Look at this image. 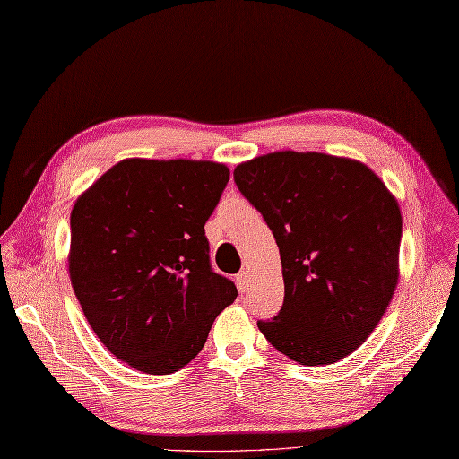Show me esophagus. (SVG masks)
I'll return each instance as SVG.
<instances>
[{
    "label": "esophagus",
    "mask_w": 459,
    "mask_h": 459,
    "mask_svg": "<svg viewBox=\"0 0 459 459\" xmlns=\"http://www.w3.org/2000/svg\"><path fill=\"white\" fill-rule=\"evenodd\" d=\"M247 277H249L247 271H241V273H238V275H236V283H238V289H239L241 293H246V291H247V287H249Z\"/></svg>",
    "instance_id": "obj_1"
}]
</instances>
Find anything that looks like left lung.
Here are the masks:
<instances>
[{
	"mask_svg": "<svg viewBox=\"0 0 459 459\" xmlns=\"http://www.w3.org/2000/svg\"><path fill=\"white\" fill-rule=\"evenodd\" d=\"M273 231L285 299L257 326L305 367L333 364L377 329L398 285V200L367 164L323 152L279 151L233 170Z\"/></svg>",
	"mask_w": 459,
	"mask_h": 459,
	"instance_id": "8db88e82",
	"label": "left lung"
}]
</instances>
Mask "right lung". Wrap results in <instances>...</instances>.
Segmentation results:
<instances>
[{
  "label": "right lung",
  "mask_w": 459,
  "mask_h": 459,
  "mask_svg": "<svg viewBox=\"0 0 459 459\" xmlns=\"http://www.w3.org/2000/svg\"><path fill=\"white\" fill-rule=\"evenodd\" d=\"M230 180L210 160L126 158L71 212L69 277L100 342L146 374L198 357L238 289L213 273L204 226Z\"/></svg>",
  "instance_id": "right-lung-1"
}]
</instances>
